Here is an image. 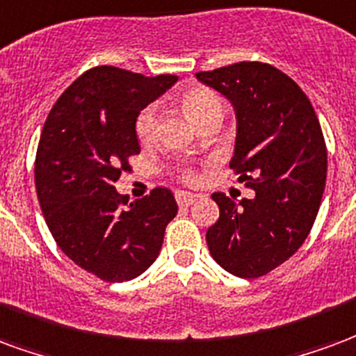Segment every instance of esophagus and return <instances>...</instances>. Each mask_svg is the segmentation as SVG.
<instances>
[{"label": "esophagus", "instance_id": "esophagus-1", "mask_svg": "<svg viewBox=\"0 0 356 356\" xmlns=\"http://www.w3.org/2000/svg\"><path fill=\"white\" fill-rule=\"evenodd\" d=\"M195 193H188V191H178L176 193V203L180 204V207H189V204H193L197 201Z\"/></svg>", "mask_w": 356, "mask_h": 356}]
</instances>
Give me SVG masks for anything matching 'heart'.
<instances>
[{
    "label": "heart",
    "instance_id": "heart-1",
    "mask_svg": "<svg viewBox=\"0 0 356 356\" xmlns=\"http://www.w3.org/2000/svg\"><path fill=\"white\" fill-rule=\"evenodd\" d=\"M180 104L186 115L195 124L209 119L214 113H224V104L220 100V96L207 87H193V89L184 90L180 96ZM155 127H157V111L152 106H147L136 118V136L140 142L144 144L149 142L155 134ZM184 178L191 180V172H184Z\"/></svg>",
    "mask_w": 356,
    "mask_h": 356
}]
</instances>
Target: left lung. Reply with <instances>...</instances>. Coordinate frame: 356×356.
I'll return each mask as SVG.
<instances>
[{
  "mask_svg": "<svg viewBox=\"0 0 356 356\" xmlns=\"http://www.w3.org/2000/svg\"><path fill=\"white\" fill-rule=\"evenodd\" d=\"M195 75L233 104L229 167L256 193L238 203L212 193L220 218L207 245L225 271L256 279L284 264L315 224L326 184L321 123L298 83L271 64L237 62Z\"/></svg>",
  "mask_w": 356,
  "mask_h": 356,
  "instance_id": "obj_1",
  "label": "left lung"
}]
</instances>
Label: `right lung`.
I'll return each mask as SVG.
<instances>
[{
  "mask_svg": "<svg viewBox=\"0 0 356 356\" xmlns=\"http://www.w3.org/2000/svg\"><path fill=\"white\" fill-rule=\"evenodd\" d=\"M176 81L96 66L62 92L43 124L35 189L49 232L70 260L102 281L144 273L178 212L170 189L129 203L113 186L140 153L138 113Z\"/></svg>",
  "mask_w": 356,
  "mask_h": 356,
  "instance_id": "add662e5",
  "label": "right lung"
}]
</instances>
